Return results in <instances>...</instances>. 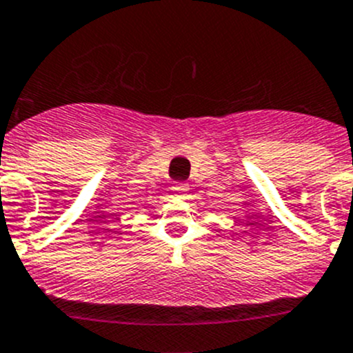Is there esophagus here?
<instances>
[{
	"instance_id": "1",
	"label": "esophagus",
	"mask_w": 353,
	"mask_h": 353,
	"mask_svg": "<svg viewBox=\"0 0 353 353\" xmlns=\"http://www.w3.org/2000/svg\"><path fill=\"white\" fill-rule=\"evenodd\" d=\"M172 191L177 194V196H186L188 191H190V184H188V183H176L172 186Z\"/></svg>"
}]
</instances>
